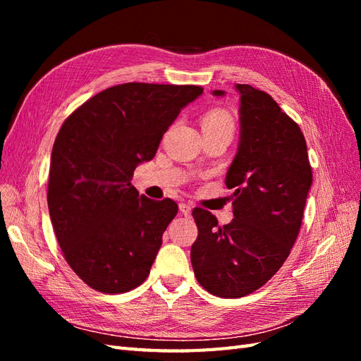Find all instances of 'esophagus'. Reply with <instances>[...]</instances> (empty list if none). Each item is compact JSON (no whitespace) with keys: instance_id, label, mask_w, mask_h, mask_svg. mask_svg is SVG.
Returning a JSON list of instances; mask_svg holds the SVG:
<instances>
[{"instance_id":"esophagus-1","label":"esophagus","mask_w":361,"mask_h":361,"mask_svg":"<svg viewBox=\"0 0 361 361\" xmlns=\"http://www.w3.org/2000/svg\"><path fill=\"white\" fill-rule=\"evenodd\" d=\"M179 211H180L182 215L190 216V215H191V211H192V206L188 204V203H180V204H179Z\"/></svg>"}]
</instances>
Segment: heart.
I'll list each match as a JSON object with an SVG mask.
<instances>
[{
    "mask_svg": "<svg viewBox=\"0 0 361 361\" xmlns=\"http://www.w3.org/2000/svg\"><path fill=\"white\" fill-rule=\"evenodd\" d=\"M221 126L233 128L232 117L223 110H212L209 113H206L202 118V128H221Z\"/></svg>",
    "mask_w": 361,
    "mask_h": 361,
    "instance_id": "obj_1",
    "label": "heart"
}]
</instances>
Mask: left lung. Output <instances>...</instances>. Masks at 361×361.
<instances>
[{
    "label": "left lung",
    "instance_id": "8db88e82",
    "mask_svg": "<svg viewBox=\"0 0 361 361\" xmlns=\"http://www.w3.org/2000/svg\"><path fill=\"white\" fill-rule=\"evenodd\" d=\"M239 93V143L226 187L233 192V220L220 227L200 207L191 247L197 281L212 295L241 298L257 290L285 264L298 236L312 167L300 126L272 97L248 84ZM214 96L226 92L214 90Z\"/></svg>",
    "mask_w": 361,
    "mask_h": 361
}]
</instances>
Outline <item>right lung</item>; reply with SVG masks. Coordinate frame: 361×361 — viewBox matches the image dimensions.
Listing matches in <instances>:
<instances>
[{
	"mask_svg": "<svg viewBox=\"0 0 361 361\" xmlns=\"http://www.w3.org/2000/svg\"><path fill=\"white\" fill-rule=\"evenodd\" d=\"M202 93L197 85L126 82L64 120L51 154L49 216L64 259L90 288L122 293L147 279L178 204L140 195L130 179Z\"/></svg>",
	"mask_w": 361,
	"mask_h": 361,
	"instance_id": "add662e5",
	"label": "right lung"
}]
</instances>
